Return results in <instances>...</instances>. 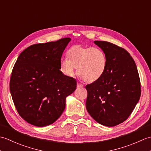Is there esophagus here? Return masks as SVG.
<instances>
[{
  "label": "esophagus",
  "mask_w": 151,
  "mask_h": 151,
  "mask_svg": "<svg viewBox=\"0 0 151 151\" xmlns=\"http://www.w3.org/2000/svg\"><path fill=\"white\" fill-rule=\"evenodd\" d=\"M83 86H83V84H82L81 82H77V87H78V88H80V87H83Z\"/></svg>",
  "instance_id": "obj_1"
}]
</instances>
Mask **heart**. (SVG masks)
Here are the masks:
<instances>
[{
    "label": "heart",
    "instance_id": "heart-1",
    "mask_svg": "<svg viewBox=\"0 0 151 151\" xmlns=\"http://www.w3.org/2000/svg\"><path fill=\"white\" fill-rule=\"evenodd\" d=\"M67 57L60 60V71L67 76H73L78 68V74L88 83H94L102 78L107 70L108 58L99 47L76 45L67 51Z\"/></svg>",
    "mask_w": 151,
    "mask_h": 151
}]
</instances>
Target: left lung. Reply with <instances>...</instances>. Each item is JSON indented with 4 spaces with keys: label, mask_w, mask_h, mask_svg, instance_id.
Masks as SVG:
<instances>
[{
    "label": "left lung",
    "mask_w": 151,
    "mask_h": 151,
    "mask_svg": "<svg viewBox=\"0 0 151 151\" xmlns=\"http://www.w3.org/2000/svg\"><path fill=\"white\" fill-rule=\"evenodd\" d=\"M94 43L106 54L108 66L102 78L86 86V109L99 124L114 127L127 119L139 100V74L126 50L107 41Z\"/></svg>",
    "instance_id": "1"
}]
</instances>
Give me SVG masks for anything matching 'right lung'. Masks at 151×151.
Wrapping results in <instances>:
<instances>
[{
  "mask_svg": "<svg viewBox=\"0 0 151 151\" xmlns=\"http://www.w3.org/2000/svg\"><path fill=\"white\" fill-rule=\"evenodd\" d=\"M70 38L32 45L19 56L13 68L9 89L19 115L34 126L55 122L65 108V99L76 81L60 70L63 50Z\"/></svg>",
  "mask_w": 151,
  "mask_h": 151,
  "instance_id": "obj_1",
  "label": "right lung"
}]
</instances>
